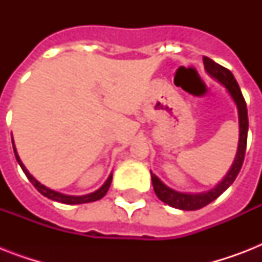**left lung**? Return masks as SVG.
Masks as SVG:
<instances>
[{"label": "left lung", "mask_w": 262, "mask_h": 262, "mask_svg": "<svg viewBox=\"0 0 262 262\" xmlns=\"http://www.w3.org/2000/svg\"><path fill=\"white\" fill-rule=\"evenodd\" d=\"M204 68L211 77L217 80L223 85L227 92L230 94L231 99L234 100L238 110V119H239V141H238V149H236L235 159L234 163L230 167L228 172L224 175V178L220 181L215 187H212L211 190L201 191V193H182L177 191L167 185H164L154 172L151 171L152 185L156 195L162 200L163 203L177 209L182 211H195L200 208L205 207L212 201H215L223 191H226L228 187L231 186L232 182L235 181L236 175L239 174L241 167L244 164L245 152H246V143H248V130H249V119H248V108H246V102H245L241 88L236 83L235 77L231 72L223 68L215 61H212L208 57H204Z\"/></svg>", "instance_id": "1"}]
</instances>
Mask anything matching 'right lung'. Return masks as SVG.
<instances>
[{
	"instance_id": "obj_1",
	"label": "right lung",
	"mask_w": 262,
	"mask_h": 262,
	"mask_svg": "<svg viewBox=\"0 0 262 262\" xmlns=\"http://www.w3.org/2000/svg\"><path fill=\"white\" fill-rule=\"evenodd\" d=\"M12 144H13V151H14V156H16V160H17V163L20 164V167L21 170L24 171V174L27 175V178L30 179V182L34 185L40 194H43L45 197L47 199L53 200V201H58V203H62V204H69V205H73V204H85V203H92V201H98L100 200L102 197H104L108 190V187L111 185V181H113V174L108 175V178L104 183H103L102 186L99 187L98 190H95L94 193H90V194H84V195H69V194H63V193H59V191H55L50 187L45 186L43 183H40L38 179H35L32 175L30 174V171L27 170L26 166L23 164L21 159L18 158V154L16 151V147H14V143H13V139H12Z\"/></svg>"
}]
</instances>
